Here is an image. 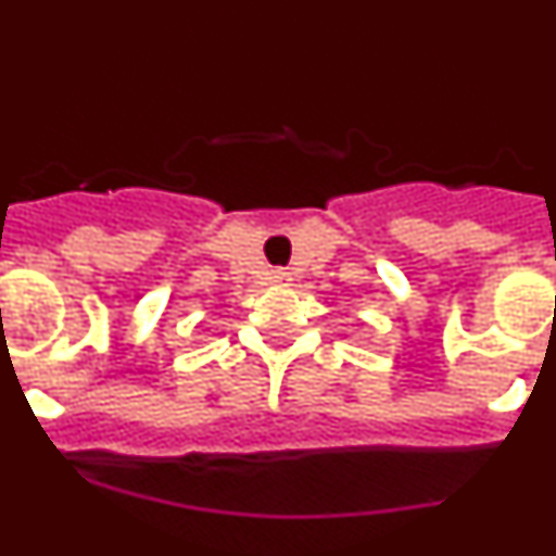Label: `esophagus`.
I'll use <instances>...</instances> for the list:
<instances>
[{
    "mask_svg": "<svg viewBox=\"0 0 556 556\" xmlns=\"http://www.w3.org/2000/svg\"><path fill=\"white\" fill-rule=\"evenodd\" d=\"M273 283H278V287H289V283H292V273H287V269H275Z\"/></svg>",
    "mask_w": 556,
    "mask_h": 556,
    "instance_id": "obj_1",
    "label": "esophagus"
}]
</instances>
